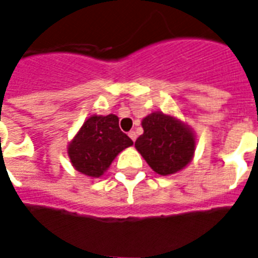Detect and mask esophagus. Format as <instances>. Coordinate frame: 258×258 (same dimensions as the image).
I'll list each match as a JSON object with an SVG mask.
<instances>
[{"label": "esophagus", "mask_w": 258, "mask_h": 258, "mask_svg": "<svg viewBox=\"0 0 258 258\" xmlns=\"http://www.w3.org/2000/svg\"><path fill=\"white\" fill-rule=\"evenodd\" d=\"M128 136L131 138V140H133V142H135V140H136V133H135V131H130Z\"/></svg>", "instance_id": "34e87169"}]
</instances>
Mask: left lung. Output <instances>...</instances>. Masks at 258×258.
<instances>
[{
	"label": "left lung",
	"mask_w": 258,
	"mask_h": 258,
	"mask_svg": "<svg viewBox=\"0 0 258 258\" xmlns=\"http://www.w3.org/2000/svg\"><path fill=\"white\" fill-rule=\"evenodd\" d=\"M144 134L135 142L148 165L161 176L178 172L189 164L196 140L182 123L162 112H152L142 122Z\"/></svg>",
	"instance_id": "left-lung-1"
}]
</instances>
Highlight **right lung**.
<instances>
[{
  "label": "right lung",
  "mask_w": 258,
  "mask_h": 258,
  "mask_svg": "<svg viewBox=\"0 0 258 258\" xmlns=\"http://www.w3.org/2000/svg\"><path fill=\"white\" fill-rule=\"evenodd\" d=\"M133 140L119 128L118 116H90L69 144L68 155L76 169L90 177L102 176L120 151Z\"/></svg>",
  "instance_id": "right-lung-1"
}]
</instances>
